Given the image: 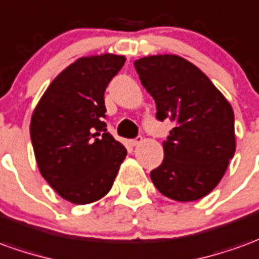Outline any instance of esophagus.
I'll return each mask as SVG.
<instances>
[{
	"instance_id": "1",
	"label": "esophagus",
	"mask_w": 259,
	"mask_h": 259,
	"mask_svg": "<svg viewBox=\"0 0 259 259\" xmlns=\"http://www.w3.org/2000/svg\"><path fill=\"white\" fill-rule=\"evenodd\" d=\"M142 140H143L142 136H137V137H135L133 140H130V144L135 147V146H137V144H140V143H142Z\"/></svg>"
}]
</instances>
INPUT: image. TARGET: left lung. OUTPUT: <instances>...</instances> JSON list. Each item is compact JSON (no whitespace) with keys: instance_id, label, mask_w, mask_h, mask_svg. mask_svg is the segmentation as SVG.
<instances>
[{"instance_id":"8db88e82","label":"left lung","mask_w":259,"mask_h":259,"mask_svg":"<svg viewBox=\"0 0 259 259\" xmlns=\"http://www.w3.org/2000/svg\"><path fill=\"white\" fill-rule=\"evenodd\" d=\"M142 85L154 98L158 120L175 126L162 142L164 160L150 172L164 196L192 202L211 192L236 151L234 113L210 79L175 54L135 61Z\"/></svg>"}]
</instances>
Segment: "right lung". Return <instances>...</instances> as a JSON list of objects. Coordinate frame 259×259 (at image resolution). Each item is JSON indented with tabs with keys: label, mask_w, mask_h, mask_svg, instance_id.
Segmentation results:
<instances>
[{
	"label": "right lung",
	"mask_w": 259,
	"mask_h": 259,
	"mask_svg": "<svg viewBox=\"0 0 259 259\" xmlns=\"http://www.w3.org/2000/svg\"><path fill=\"white\" fill-rule=\"evenodd\" d=\"M124 61L115 54L78 59L54 78L32 115L41 177L75 205L104 198L127 154L104 122L105 90Z\"/></svg>",
	"instance_id": "obj_1"
}]
</instances>
